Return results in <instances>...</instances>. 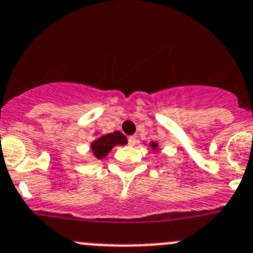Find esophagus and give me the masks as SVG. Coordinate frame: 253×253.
<instances>
[{
	"label": "esophagus",
	"instance_id": "34e87169",
	"mask_svg": "<svg viewBox=\"0 0 253 253\" xmlns=\"http://www.w3.org/2000/svg\"><path fill=\"white\" fill-rule=\"evenodd\" d=\"M137 143V136H129L128 137V144L129 146H134Z\"/></svg>",
	"mask_w": 253,
	"mask_h": 253
}]
</instances>
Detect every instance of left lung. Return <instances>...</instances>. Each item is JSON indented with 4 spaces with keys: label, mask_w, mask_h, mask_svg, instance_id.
I'll return each instance as SVG.
<instances>
[{
    "label": "left lung",
    "mask_w": 253,
    "mask_h": 253,
    "mask_svg": "<svg viewBox=\"0 0 253 253\" xmlns=\"http://www.w3.org/2000/svg\"><path fill=\"white\" fill-rule=\"evenodd\" d=\"M151 147H152V148H153V149H156V148H157V143H156V142H152Z\"/></svg>",
    "instance_id": "1"
}]
</instances>
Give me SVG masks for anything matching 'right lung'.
<instances>
[{
  "label": "right lung",
  "mask_w": 253,
  "mask_h": 253,
  "mask_svg": "<svg viewBox=\"0 0 253 253\" xmlns=\"http://www.w3.org/2000/svg\"><path fill=\"white\" fill-rule=\"evenodd\" d=\"M127 143V138L120 131H115L114 133H107L100 137L91 143L92 153L96 158L101 159L114 148L115 146H124Z\"/></svg>",
  "instance_id": "1"
}]
</instances>
